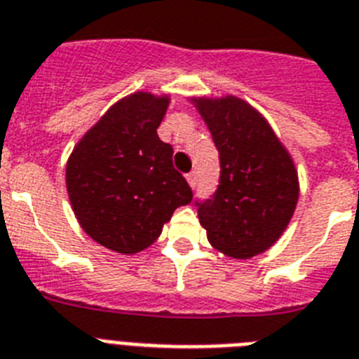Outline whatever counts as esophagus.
<instances>
[{
	"label": "esophagus",
	"instance_id": "1",
	"mask_svg": "<svg viewBox=\"0 0 359 359\" xmlns=\"http://www.w3.org/2000/svg\"><path fill=\"white\" fill-rule=\"evenodd\" d=\"M186 179H188V184L191 186V188H195V184H197V171H189V173L186 175Z\"/></svg>",
	"mask_w": 359,
	"mask_h": 359
}]
</instances>
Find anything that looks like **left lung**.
Wrapping results in <instances>:
<instances>
[{
  "mask_svg": "<svg viewBox=\"0 0 359 359\" xmlns=\"http://www.w3.org/2000/svg\"><path fill=\"white\" fill-rule=\"evenodd\" d=\"M219 151V184L195 201L208 241L223 255L247 260L269 249L290 223L299 177L269 123L238 97L194 99Z\"/></svg>",
  "mask_w": 359,
  "mask_h": 359,
  "instance_id": "obj_1",
  "label": "left lung"
}]
</instances>
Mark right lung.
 <instances>
[{
  "mask_svg": "<svg viewBox=\"0 0 359 359\" xmlns=\"http://www.w3.org/2000/svg\"><path fill=\"white\" fill-rule=\"evenodd\" d=\"M170 97H123L75 145L66 188L83 230L121 255L147 249L191 188L173 168V147L158 138Z\"/></svg>",
  "mask_w": 359,
  "mask_h": 359,
  "instance_id": "obj_1",
  "label": "right lung"
}]
</instances>
